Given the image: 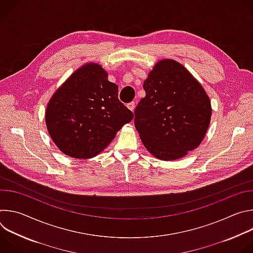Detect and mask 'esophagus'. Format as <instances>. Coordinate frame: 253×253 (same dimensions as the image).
Listing matches in <instances>:
<instances>
[{
  "label": "esophagus",
  "instance_id": "1",
  "mask_svg": "<svg viewBox=\"0 0 253 253\" xmlns=\"http://www.w3.org/2000/svg\"><path fill=\"white\" fill-rule=\"evenodd\" d=\"M127 107H128V109H130L131 111H133L134 108H135V102H130V103H128V104H127Z\"/></svg>",
  "mask_w": 253,
  "mask_h": 253
}]
</instances>
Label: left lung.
Segmentation results:
<instances>
[{"mask_svg":"<svg viewBox=\"0 0 253 253\" xmlns=\"http://www.w3.org/2000/svg\"><path fill=\"white\" fill-rule=\"evenodd\" d=\"M145 97L134 124L145 148L170 161L185 156L203 140L211 118L209 97L181 64L161 60L144 81Z\"/></svg>","mask_w":253,"mask_h":253,"instance_id":"left-lung-1","label":"left lung"}]
</instances>
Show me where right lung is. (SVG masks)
<instances>
[{
  "label": "right lung",
  "instance_id": "add662e5",
  "mask_svg": "<svg viewBox=\"0 0 253 253\" xmlns=\"http://www.w3.org/2000/svg\"><path fill=\"white\" fill-rule=\"evenodd\" d=\"M118 99V86L100 65L89 63L55 92L46 110L52 140L68 156L87 159L103 151L133 119Z\"/></svg>",
  "mask_w": 253,
  "mask_h": 253
}]
</instances>
